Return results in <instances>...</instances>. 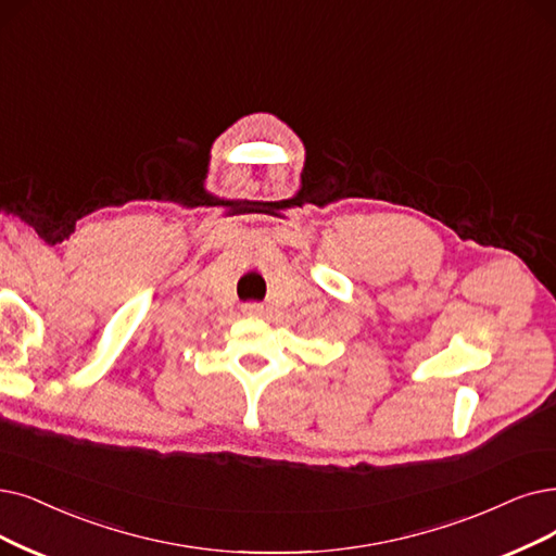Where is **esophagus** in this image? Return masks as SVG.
Listing matches in <instances>:
<instances>
[{
    "label": "esophagus",
    "instance_id": "1",
    "mask_svg": "<svg viewBox=\"0 0 556 556\" xmlns=\"http://www.w3.org/2000/svg\"><path fill=\"white\" fill-rule=\"evenodd\" d=\"M241 313L247 315V317H260V315L264 313V307H262V303L251 301V303H243V305H241Z\"/></svg>",
    "mask_w": 556,
    "mask_h": 556
}]
</instances>
